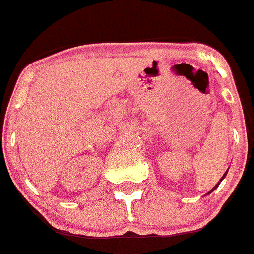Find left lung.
Here are the masks:
<instances>
[{"label": "left lung", "instance_id": "obj_1", "mask_svg": "<svg viewBox=\"0 0 254 254\" xmlns=\"http://www.w3.org/2000/svg\"><path fill=\"white\" fill-rule=\"evenodd\" d=\"M227 172H228V169H227V170H226V173H225V174H223V175H222V178H221V179H220V182H222V179H223V178H225V177H226V174H227ZM218 184H220V183H218ZM218 184H216V185H215V187H213V188H212V189H211V190H210V191H209V192H207V194H211V192L213 191V190H215V189H216V188H217V187H218Z\"/></svg>", "mask_w": 254, "mask_h": 254}]
</instances>
